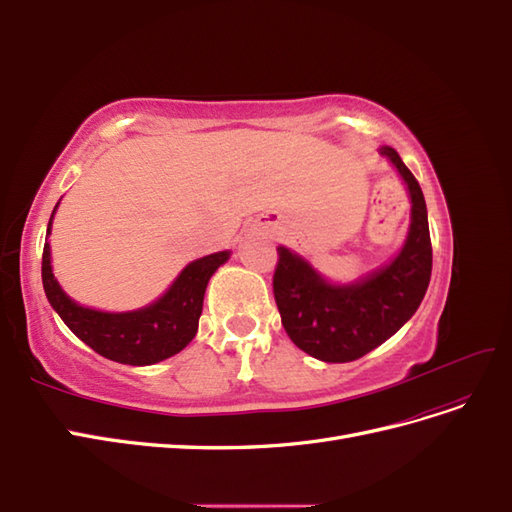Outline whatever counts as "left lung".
<instances>
[{
    "instance_id": "obj_1",
    "label": "left lung",
    "mask_w": 512,
    "mask_h": 512,
    "mask_svg": "<svg viewBox=\"0 0 512 512\" xmlns=\"http://www.w3.org/2000/svg\"><path fill=\"white\" fill-rule=\"evenodd\" d=\"M378 151L393 164L410 198L406 241L386 265L337 284L290 247H277L273 294L284 329L294 346L324 363L361 359L384 344L414 316L429 286L431 239L423 190L393 147Z\"/></svg>"
}]
</instances>
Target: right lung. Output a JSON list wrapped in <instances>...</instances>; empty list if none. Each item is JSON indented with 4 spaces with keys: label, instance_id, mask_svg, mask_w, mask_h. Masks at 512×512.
Here are the masks:
<instances>
[{
    "label": "right lung",
    "instance_id": "right-lung-1",
    "mask_svg": "<svg viewBox=\"0 0 512 512\" xmlns=\"http://www.w3.org/2000/svg\"><path fill=\"white\" fill-rule=\"evenodd\" d=\"M57 207L59 203L46 226L42 286L46 299L66 327L91 350L123 365L143 367L160 363L188 346L198 331L207 284L211 275L228 262L230 250L192 260L166 292L149 305L130 309V312H104V309L76 303L57 282L49 243Z\"/></svg>",
    "mask_w": 512,
    "mask_h": 512
}]
</instances>
